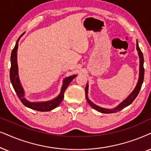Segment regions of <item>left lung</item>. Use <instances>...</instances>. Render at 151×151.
<instances>
[{
	"instance_id": "left-lung-1",
	"label": "left lung",
	"mask_w": 151,
	"mask_h": 151,
	"mask_svg": "<svg viewBox=\"0 0 151 151\" xmlns=\"http://www.w3.org/2000/svg\"><path fill=\"white\" fill-rule=\"evenodd\" d=\"M137 50L138 52V55L139 57V80L137 82V84L135 88L133 90V92H132L131 94L128 96V97L126 99V100H124L123 102H122L121 104H119L117 107H116L115 108H113L112 110H109V109H105V108H101L99 106L95 105L92 103V101H90L89 99L88 98V84L87 83L86 85V89H85V92H86V99H87L88 103L91 106L92 108H93L94 110H97L98 112H102V113H114V112H119L120 110H122V109H124V108H126V106H129L130 104H131L132 103V101L135 99V98L137 97V96L138 95L139 92L140 90H141L142 88V85L144 81V57H143V54L140 50L139 47L138 45V42L137 41Z\"/></svg>"
}]
</instances>
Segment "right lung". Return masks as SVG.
<instances>
[{"label":"right lung","mask_w":151,"mask_h":151,"mask_svg":"<svg viewBox=\"0 0 151 151\" xmlns=\"http://www.w3.org/2000/svg\"><path fill=\"white\" fill-rule=\"evenodd\" d=\"M21 35L20 37L18 39L16 45L12 50L11 55V68H10L9 72V77L11 83L12 84V86L14 89L16 93H17L18 97L21 100V101L23 104L24 106L26 107L31 108L32 110H38L41 112H45V111H50L53 110L54 108H57L60 104L61 103L62 100L63 99L64 92H65L66 88L70 83L72 80L77 77L76 74L74 75L70 76V77L66 78L64 79L63 84L62 86L61 93L57 98L55 99L51 100L49 101L45 102H37V103H32V102L28 101L27 99L24 97V91L23 88H22L21 82L19 81V75H18V65H17V50H18V45H19V41L20 38L21 37Z\"/></svg>","instance_id":"add662e5"}]
</instances>
